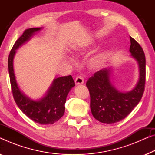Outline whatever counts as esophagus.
Masks as SVG:
<instances>
[{"label":"esophagus","instance_id":"34e87169","mask_svg":"<svg viewBox=\"0 0 155 155\" xmlns=\"http://www.w3.org/2000/svg\"><path fill=\"white\" fill-rule=\"evenodd\" d=\"M75 82L76 84H82L84 83V78L80 75L78 76V77L75 78Z\"/></svg>","mask_w":155,"mask_h":155}]
</instances>
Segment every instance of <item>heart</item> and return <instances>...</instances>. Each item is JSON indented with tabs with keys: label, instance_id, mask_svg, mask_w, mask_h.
I'll return each instance as SVG.
<instances>
[{
	"label": "heart",
	"instance_id": "obj_1",
	"mask_svg": "<svg viewBox=\"0 0 155 155\" xmlns=\"http://www.w3.org/2000/svg\"><path fill=\"white\" fill-rule=\"evenodd\" d=\"M75 51L77 53L81 52V49H75ZM104 62V56L102 54H99L90 58V60L89 61V65L92 68L98 69L103 65Z\"/></svg>",
	"mask_w": 155,
	"mask_h": 155
}]
</instances>
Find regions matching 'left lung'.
Here are the masks:
<instances>
[{"mask_svg": "<svg viewBox=\"0 0 155 155\" xmlns=\"http://www.w3.org/2000/svg\"><path fill=\"white\" fill-rule=\"evenodd\" d=\"M130 52L139 65L140 77L135 87L128 92L118 91L110 80L111 71L104 68L89 78L86 85L90 94V109L99 122L114 124L124 119L143 97L145 84V56L143 48L130 37Z\"/></svg>", "mask_w": 155, "mask_h": 155, "instance_id": "left-lung-1", "label": "left lung"}]
</instances>
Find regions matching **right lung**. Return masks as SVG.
Instances as JSON below:
<instances>
[{"instance_id": "1", "label": "right lung", "mask_w": 155, "mask_h": 155, "mask_svg": "<svg viewBox=\"0 0 155 155\" xmlns=\"http://www.w3.org/2000/svg\"><path fill=\"white\" fill-rule=\"evenodd\" d=\"M41 29V27H36L25 29L22 35L15 41L8 56V71L12 94L18 107L35 122L48 125L58 121L64 114L67 95L71 88L75 86L72 76H64L55 79L45 97L39 101H35L21 92L17 83L13 69V58L16 50Z\"/></svg>"}]
</instances>
